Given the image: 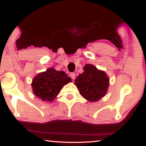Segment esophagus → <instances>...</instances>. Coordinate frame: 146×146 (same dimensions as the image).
<instances>
[{
  "label": "esophagus",
  "mask_w": 146,
  "mask_h": 146,
  "mask_svg": "<svg viewBox=\"0 0 146 146\" xmlns=\"http://www.w3.org/2000/svg\"><path fill=\"white\" fill-rule=\"evenodd\" d=\"M70 76H71V78L72 79H75V73H71V74H70Z\"/></svg>",
  "instance_id": "1"
}]
</instances>
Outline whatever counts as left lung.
I'll return each mask as SVG.
<instances>
[{
	"label": "left lung",
	"mask_w": 146,
	"mask_h": 146,
	"mask_svg": "<svg viewBox=\"0 0 146 146\" xmlns=\"http://www.w3.org/2000/svg\"><path fill=\"white\" fill-rule=\"evenodd\" d=\"M84 72L75 80L80 95L90 102H97L104 97L109 87V78L104 71L92 64H86Z\"/></svg>",
	"instance_id": "left-lung-1"
}]
</instances>
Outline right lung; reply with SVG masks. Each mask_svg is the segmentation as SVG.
<instances>
[{
	"instance_id": "1",
	"label": "right lung",
	"mask_w": 146,
	"mask_h": 146,
	"mask_svg": "<svg viewBox=\"0 0 146 146\" xmlns=\"http://www.w3.org/2000/svg\"><path fill=\"white\" fill-rule=\"evenodd\" d=\"M71 81V78L64 71L49 68L35 76L31 86L36 97L45 102H51L58 95L64 86Z\"/></svg>"
}]
</instances>
